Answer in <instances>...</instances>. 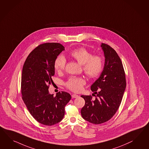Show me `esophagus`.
Returning a JSON list of instances; mask_svg holds the SVG:
<instances>
[{"label": "esophagus", "instance_id": "1", "mask_svg": "<svg viewBox=\"0 0 149 149\" xmlns=\"http://www.w3.org/2000/svg\"><path fill=\"white\" fill-rule=\"evenodd\" d=\"M72 98H77L79 97V96L77 95L73 94L72 95Z\"/></svg>", "mask_w": 149, "mask_h": 149}]
</instances>
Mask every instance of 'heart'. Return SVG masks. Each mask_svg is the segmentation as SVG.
<instances>
[{
  "instance_id": "b5f03b06",
  "label": "heart",
  "mask_w": 149,
  "mask_h": 149,
  "mask_svg": "<svg viewBox=\"0 0 149 149\" xmlns=\"http://www.w3.org/2000/svg\"><path fill=\"white\" fill-rule=\"evenodd\" d=\"M70 56L83 66L85 74L89 77L93 79L97 77L101 73L103 67V59L100 55H93L92 53L84 47H80L73 50ZM66 60L62 55H59L55 60L54 67L58 73L65 68ZM86 83L82 77H73L69 79L65 84L66 87L74 92L82 91Z\"/></svg>"
}]
</instances>
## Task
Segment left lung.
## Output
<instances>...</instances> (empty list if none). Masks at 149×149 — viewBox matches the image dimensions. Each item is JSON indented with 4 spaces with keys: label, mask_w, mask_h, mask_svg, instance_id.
I'll return each instance as SVG.
<instances>
[{
    "label": "left lung",
    "mask_w": 149,
    "mask_h": 149,
    "mask_svg": "<svg viewBox=\"0 0 149 149\" xmlns=\"http://www.w3.org/2000/svg\"><path fill=\"white\" fill-rule=\"evenodd\" d=\"M105 63L97 80L91 86L95 100L91 95H82L85 105L81 110L83 118L95 124L110 120L120 107L126 88L125 72L121 60L113 48L102 43Z\"/></svg>",
    "instance_id": "left-lung-1"
}]
</instances>
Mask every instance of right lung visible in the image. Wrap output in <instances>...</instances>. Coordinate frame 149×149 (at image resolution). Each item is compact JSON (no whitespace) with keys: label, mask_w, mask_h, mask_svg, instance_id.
Instances as JSON below:
<instances>
[{"label":"right lung","mask_w":149,"mask_h":149,"mask_svg":"<svg viewBox=\"0 0 149 149\" xmlns=\"http://www.w3.org/2000/svg\"><path fill=\"white\" fill-rule=\"evenodd\" d=\"M64 50L59 43L41 44L29 53L23 65L22 98L33 118L45 125H54L63 119L65 107L71 99L65 91L54 96L48 91L53 82L55 60Z\"/></svg>","instance_id":"1"}]
</instances>
